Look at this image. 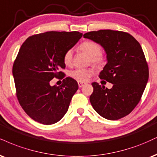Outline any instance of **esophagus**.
<instances>
[{
    "instance_id": "34e87169",
    "label": "esophagus",
    "mask_w": 157,
    "mask_h": 157,
    "mask_svg": "<svg viewBox=\"0 0 157 157\" xmlns=\"http://www.w3.org/2000/svg\"><path fill=\"white\" fill-rule=\"evenodd\" d=\"M86 84L85 82H78V86L79 88H82V86H84V85Z\"/></svg>"
}]
</instances>
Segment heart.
<instances>
[{
    "mask_svg": "<svg viewBox=\"0 0 157 157\" xmlns=\"http://www.w3.org/2000/svg\"><path fill=\"white\" fill-rule=\"evenodd\" d=\"M79 49L90 56V62L96 67H102L106 62V58L101 52V47L99 43L95 41L86 40L79 45ZM73 61L72 50H68L63 55V62L66 65H71ZM94 71L92 68L88 69H76L71 71L70 75L79 82H86L93 76Z\"/></svg>",
    "mask_w": 157,
    "mask_h": 157,
    "instance_id": "b5f03b06",
    "label": "heart"
}]
</instances>
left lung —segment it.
Masks as SVG:
<instances>
[{
	"label": "left lung",
	"mask_w": 157,
	"mask_h": 157,
	"mask_svg": "<svg viewBox=\"0 0 157 157\" xmlns=\"http://www.w3.org/2000/svg\"><path fill=\"white\" fill-rule=\"evenodd\" d=\"M83 36L99 43L105 49L107 63L99 77L113 85L108 89L93 82L90 104L103 118L120 119L137 106L148 82V67L143 49L132 36L124 31L99 30Z\"/></svg>",
	"instance_id": "left-lung-1"
}]
</instances>
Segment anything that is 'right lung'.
<instances>
[{"label": "right lung", "mask_w": 157, "mask_h": 157, "mask_svg": "<svg viewBox=\"0 0 157 157\" xmlns=\"http://www.w3.org/2000/svg\"><path fill=\"white\" fill-rule=\"evenodd\" d=\"M82 33L78 31H48L31 36L24 41L13 64L16 95L20 106L33 120L50 125L67 112L77 81L65 77L63 55ZM54 77L63 79L60 86H51Z\"/></svg>", "instance_id": "1"}]
</instances>
